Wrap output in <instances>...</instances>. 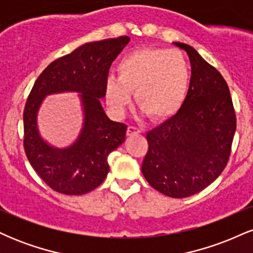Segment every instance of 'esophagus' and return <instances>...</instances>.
Masks as SVG:
<instances>
[{
	"label": "esophagus",
	"mask_w": 253,
	"mask_h": 253,
	"mask_svg": "<svg viewBox=\"0 0 253 253\" xmlns=\"http://www.w3.org/2000/svg\"><path fill=\"white\" fill-rule=\"evenodd\" d=\"M139 133H141V130L134 126H128V128H127V135H134L139 134Z\"/></svg>",
	"instance_id": "1"
}]
</instances>
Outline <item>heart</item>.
<instances>
[{"label": "heart", "mask_w": 253, "mask_h": 253, "mask_svg": "<svg viewBox=\"0 0 253 253\" xmlns=\"http://www.w3.org/2000/svg\"><path fill=\"white\" fill-rule=\"evenodd\" d=\"M119 77L106 81V95L115 114L121 115L132 101L153 120L175 115L189 91L191 70L185 57L169 48L143 47L123 57Z\"/></svg>", "instance_id": "b5f03b06"}]
</instances>
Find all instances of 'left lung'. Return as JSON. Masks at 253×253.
Wrapping results in <instances>:
<instances>
[{"label":"left lung","mask_w":253,"mask_h":253,"mask_svg":"<svg viewBox=\"0 0 253 253\" xmlns=\"http://www.w3.org/2000/svg\"><path fill=\"white\" fill-rule=\"evenodd\" d=\"M173 45L189 56V91L176 115L147 132L149 151L141 171L159 193L183 199L203 190L220 176L231 155L237 124L221 74L191 46Z\"/></svg>","instance_id":"left-lung-1"}]
</instances>
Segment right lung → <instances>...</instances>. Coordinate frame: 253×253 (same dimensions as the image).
I'll list each match as a JSON object with an SVG mask.
<instances>
[{
	"mask_svg": "<svg viewBox=\"0 0 253 253\" xmlns=\"http://www.w3.org/2000/svg\"><path fill=\"white\" fill-rule=\"evenodd\" d=\"M129 42L119 37L86 42L52 62L31 90L24 112V146L28 161L48 187L65 195H83L104 181L109 153L125 141L127 126L107 117L100 98L113 60ZM59 92H78L84 112L80 134L68 147L48 144L37 128L43 98Z\"/></svg>",
	"mask_w": 253,
	"mask_h": 253,
	"instance_id": "1",
	"label": "right lung"
}]
</instances>
